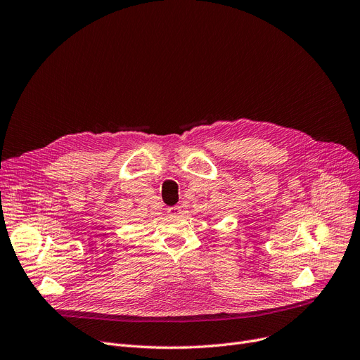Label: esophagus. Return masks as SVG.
I'll return each instance as SVG.
<instances>
[{"label": "esophagus", "instance_id": "1", "mask_svg": "<svg viewBox=\"0 0 360 360\" xmlns=\"http://www.w3.org/2000/svg\"><path fill=\"white\" fill-rule=\"evenodd\" d=\"M167 212H168V215H179L180 212H181V208L180 207H169L168 210H167Z\"/></svg>", "mask_w": 360, "mask_h": 360}]
</instances>
